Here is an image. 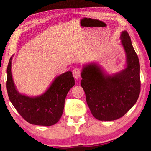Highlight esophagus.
I'll list each match as a JSON object with an SVG mask.
<instances>
[{"mask_svg": "<svg viewBox=\"0 0 151 151\" xmlns=\"http://www.w3.org/2000/svg\"><path fill=\"white\" fill-rule=\"evenodd\" d=\"M73 77L76 78V79H78V78H80V70L78 68H76V69H74L73 71Z\"/></svg>", "mask_w": 151, "mask_h": 151, "instance_id": "esophagus-1", "label": "esophagus"}]
</instances>
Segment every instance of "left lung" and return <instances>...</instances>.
Returning a JSON list of instances; mask_svg holds the SVG:
<instances>
[{
  "mask_svg": "<svg viewBox=\"0 0 151 151\" xmlns=\"http://www.w3.org/2000/svg\"><path fill=\"white\" fill-rule=\"evenodd\" d=\"M126 55L125 68L112 75L96 62L83 65L82 87L95 118L113 121L124 116L134 106L140 93V66L127 31L120 36Z\"/></svg>",
  "mask_w": 151,
  "mask_h": 151,
  "instance_id": "left-lung-1",
  "label": "left lung"
}]
</instances>
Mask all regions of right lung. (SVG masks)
Here are the masks:
<instances>
[{
	"mask_svg": "<svg viewBox=\"0 0 151 151\" xmlns=\"http://www.w3.org/2000/svg\"><path fill=\"white\" fill-rule=\"evenodd\" d=\"M13 56V55H12ZM10 58L7 69V90L10 102L18 113L29 123L38 126H52L63 115L66 96L75 85L71 71L55 76L46 91L37 96L20 93L14 84Z\"/></svg>",
	"mask_w": 151,
	"mask_h": 151,
	"instance_id": "obj_1",
	"label": "right lung"
}]
</instances>
